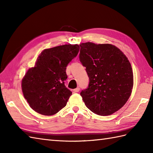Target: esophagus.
I'll return each mask as SVG.
<instances>
[{
    "label": "esophagus",
    "mask_w": 153,
    "mask_h": 153,
    "mask_svg": "<svg viewBox=\"0 0 153 153\" xmlns=\"http://www.w3.org/2000/svg\"><path fill=\"white\" fill-rule=\"evenodd\" d=\"M79 90H80V88H79V87H77L76 89H74V92H76V93H78V92L79 91Z\"/></svg>",
    "instance_id": "esophagus-1"
}]
</instances>
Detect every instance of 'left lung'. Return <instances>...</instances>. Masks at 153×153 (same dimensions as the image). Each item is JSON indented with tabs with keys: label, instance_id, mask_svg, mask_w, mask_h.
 <instances>
[{
	"label": "left lung",
	"instance_id": "obj_1",
	"mask_svg": "<svg viewBox=\"0 0 153 153\" xmlns=\"http://www.w3.org/2000/svg\"><path fill=\"white\" fill-rule=\"evenodd\" d=\"M79 58L89 77L80 95L91 111L108 116L123 107L134 87L131 64L122 51L108 43L80 44Z\"/></svg>",
	"mask_w": 153,
	"mask_h": 153
}]
</instances>
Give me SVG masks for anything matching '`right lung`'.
<instances>
[{
    "label": "right lung",
    "instance_id": "1",
    "mask_svg": "<svg viewBox=\"0 0 153 153\" xmlns=\"http://www.w3.org/2000/svg\"><path fill=\"white\" fill-rule=\"evenodd\" d=\"M79 51L77 44L46 48L38 56L35 66L27 70L22 80V90L35 112L52 116L66 105L72 93L64 85L66 66Z\"/></svg>",
    "mask_w": 153,
    "mask_h": 153
}]
</instances>
